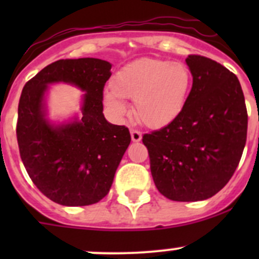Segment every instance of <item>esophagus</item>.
<instances>
[{
    "instance_id": "obj_1",
    "label": "esophagus",
    "mask_w": 259,
    "mask_h": 259,
    "mask_svg": "<svg viewBox=\"0 0 259 259\" xmlns=\"http://www.w3.org/2000/svg\"><path fill=\"white\" fill-rule=\"evenodd\" d=\"M130 135H132V140L134 143H138L142 140V133L137 129H130Z\"/></svg>"
}]
</instances>
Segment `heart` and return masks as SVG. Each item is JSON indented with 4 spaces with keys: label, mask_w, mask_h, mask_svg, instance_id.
Returning a JSON list of instances; mask_svg holds the SVG:
<instances>
[{
    "label": "heart",
    "mask_w": 259,
    "mask_h": 259,
    "mask_svg": "<svg viewBox=\"0 0 259 259\" xmlns=\"http://www.w3.org/2000/svg\"><path fill=\"white\" fill-rule=\"evenodd\" d=\"M192 72L183 62L139 59L125 65L106 89L105 104L117 116L126 114L121 98L134 100V113L149 127H163L178 117L192 89Z\"/></svg>",
    "instance_id": "obj_1"
}]
</instances>
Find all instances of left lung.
Instances as JSON below:
<instances>
[{
    "instance_id": "left-lung-1",
    "label": "left lung",
    "mask_w": 259,
    "mask_h": 259,
    "mask_svg": "<svg viewBox=\"0 0 259 259\" xmlns=\"http://www.w3.org/2000/svg\"><path fill=\"white\" fill-rule=\"evenodd\" d=\"M193 76L176 120L143 135L159 192L176 202H198L219 192L238 166L248 115L238 77L200 55L185 59Z\"/></svg>"
}]
</instances>
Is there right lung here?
<instances>
[{"instance_id":"right-lung-1","label":"right lung","mask_w":259,"mask_h":259,"mask_svg":"<svg viewBox=\"0 0 259 259\" xmlns=\"http://www.w3.org/2000/svg\"><path fill=\"white\" fill-rule=\"evenodd\" d=\"M110 70L100 59L59 60L23 86L16 125L21 159L33 184L57 204L81 207L103 199L130 144L129 129L103 114ZM60 80L85 91L83 117L55 127L45 117L43 98L48 83Z\"/></svg>"}]
</instances>
